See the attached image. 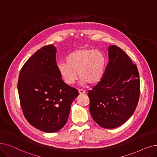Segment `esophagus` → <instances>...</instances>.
I'll return each instance as SVG.
<instances>
[{"label":"esophagus","instance_id":"34e87169","mask_svg":"<svg viewBox=\"0 0 157 157\" xmlns=\"http://www.w3.org/2000/svg\"><path fill=\"white\" fill-rule=\"evenodd\" d=\"M78 92H79V94L80 95L85 94L86 93L85 90H82V89H79V90H78Z\"/></svg>","mask_w":157,"mask_h":157}]
</instances>
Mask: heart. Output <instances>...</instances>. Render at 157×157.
<instances>
[{"label": "heart", "instance_id": "obj_1", "mask_svg": "<svg viewBox=\"0 0 157 157\" xmlns=\"http://www.w3.org/2000/svg\"><path fill=\"white\" fill-rule=\"evenodd\" d=\"M65 61L58 64L57 69L63 81L69 85L75 83L78 76L83 84L97 83L102 79L106 66L105 55L98 49L89 48L74 49Z\"/></svg>", "mask_w": 157, "mask_h": 157}]
</instances>
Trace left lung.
<instances>
[{
    "label": "left lung",
    "mask_w": 157,
    "mask_h": 157,
    "mask_svg": "<svg viewBox=\"0 0 157 157\" xmlns=\"http://www.w3.org/2000/svg\"><path fill=\"white\" fill-rule=\"evenodd\" d=\"M109 62L104 76L88 95L90 112L104 128H117L133 114L137 107L140 81L137 66L119 47L108 48Z\"/></svg>",
    "instance_id": "1"
}]
</instances>
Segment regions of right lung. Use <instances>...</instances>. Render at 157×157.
<instances>
[{
    "label": "right lung",
    "instance_id": "obj_1",
    "mask_svg": "<svg viewBox=\"0 0 157 157\" xmlns=\"http://www.w3.org/2000/svg\"><path fill=\"white\" fill-rule=\"evenodd\" d=\"M56 48L48 45L37 50L21 68L18 82L24 116L31 125L55 132L67 123L78 90L66 85L58 71Z\"/></svg>",
    "mask_w": 157,
    "mask_h": 157
}]
</instances>
